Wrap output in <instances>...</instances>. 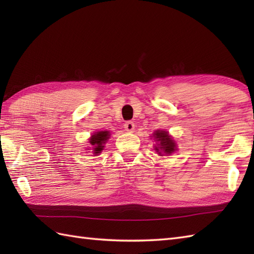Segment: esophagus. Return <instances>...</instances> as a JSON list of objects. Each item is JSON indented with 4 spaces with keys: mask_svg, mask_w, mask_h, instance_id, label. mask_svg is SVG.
Returning <instances> with one entry per match:
<instances>
[{
    "mask_svg": "<svg viewBox=\"0 0 254 254\" xmlns=\"http://www.w3.org/2000/svg\"><path fill=\"white\" fill-rule=\"evenodd\" d=\"M134 127H135V124H134V122L132 121H127L124 123V130L127 132H133Z\"/></svg>",
    "mask_w": 254,
    "mask_h": 254,
    "instance_id": "obj_1",
    "label": "esophagus"
}]
</instances>
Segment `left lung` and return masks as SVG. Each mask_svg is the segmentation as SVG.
Wrapping results in <instances>:
<instances>
[{
	"mask_svg": "<svg viewBox=\"0 0 254 254\" xmlns=\"http://www.w3.org/2000/svg\"><path fill=\"white\" fill-rule=\"evenodd\" d=\"M153 137L158 143L155 146L156 152L158 154L164 153L166 155H170L177 149V145L175 141L171 138V136L167 131H163V130L155 131L153 134Z\"/></svg>",
	"mask_w": 254,
	"mask_h": 254,
	"instance_id": "1",
	"label": "left lung"
}]
</instances>
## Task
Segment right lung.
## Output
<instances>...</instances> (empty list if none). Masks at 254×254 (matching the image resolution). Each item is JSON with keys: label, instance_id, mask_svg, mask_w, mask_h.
<instances>
[{"label": "right lung", "instance_id": "1", "mask_svg": "<svg viewBox=\"0 0 254 254\" xmlns=\"http://www.w3.org/2000/svg\"><path fill=\"white\" fill-rule=\"evenodd\" d=\"M110 137L109 131H99L97 133H94L89 138V143L93 146V153L94 155H98L104 149V145L108 141V138Z\"/></svg>", "mask_w": 254, "mask_h": 254}]
</instances>
